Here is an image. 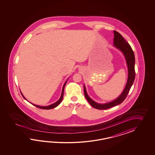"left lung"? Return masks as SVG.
<instances>
[{
	"label": "left lung",
	"instance_id": "1",
	"mask_svg": "<svg viewBox=\"0 0 155 155\" xmlns=\"http://www.w3.org/2000/svg\"><path fill=\"white\" fill-rule=\"evenodd\" d=\"M114 45L113 46L116 49L119 50L123 54L125 57L126 62L128 70V77L126 84L125 87L124 89L121 94L118 97L114 100L112 101L106 102L105 104H99L94 101L87 94L85 85H84V95L86 99L88 101L89 104L93 107L98 110H106L111 108L114 106L118 105L121 104L126 99L128 95L130 90L131 87L133 83L134 82L135 78V55L131 47L128 43L126 42L125 39L122 37L120 33L116 31H114Z\"/></svg>",
	"mask_w": 155,
	"mask_h": 155
}]
</instances>
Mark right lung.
Listing matches in <instances>:
<instances>
[{"label": "right lung", "instance_id": "obj_1", "mask_svg": "<svg viewBox=\"0 0 155 155\" xmlns=\"http://www.w3.org/2000/svg\"><path fill=\"white\" fill-rule=\"evenodd\" d=\"M68 79H69V78H68V80H66V82L64 83V85H63V89H62V92H61V96H60V99H59L56 102H54V104H51V105H50L45 106H44L37 105L34 104H32V103H31V102H30V103H31L32 105H33L36 106V107H38V108H40V109H44V110H49V109H53V108L56 107H57L60 104V103L61 102V101H62V100H63V96H64V87H65V86L66 85V82L68 81ZM20 92H21V95L23 96L24 99H25V100H27L26 98L24 96L23 94L21 93V91H20ZM27 101H28V100H27Z\"/></svg>", "mask_w": 155, "mask_h": 155}]
</instances>
